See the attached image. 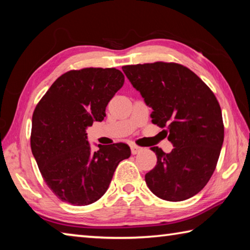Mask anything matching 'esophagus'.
<instances>
[{
  "instance_id": "34e87169",
  "label": "esophagus",
  "mask_w": 250,
  "mask_h": 250,
  "mask_svg": "<svg viewBox=\"0 0 250 250\" xmlns=\"http://www.w3.org/2000/svg\"><path fill=\"white\" fill-rule=\"evenodd\" d=\"M141 150H142L141 146H135V145L131 146V152H132V154H137V153H139V152H140Z\"/></svg>"
}]
</instances>
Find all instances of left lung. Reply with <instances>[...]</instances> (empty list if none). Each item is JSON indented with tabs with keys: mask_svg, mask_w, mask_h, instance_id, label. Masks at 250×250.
Segmentation results:
<instances>
[{
	"mask_svg": "<svg viewBox=\"0 0 250 250\" xmlns=\"http://www.w3.org/2000/svg\"><path fill=\"white\" fill-rule=\"evenodd\" d=\"M153 109L152 122L167 128L170 153L158 146L156 166L146 174L151 192L180 202L202 191L213 175L224 141L222 110L214 92L191 69L176 62H155L122 67Z\"/></svg>",
	"mask_w": 250,
	"mask_h": 250,
	"instance_id": "8db88e82",
	"label": "left lung"
}]
</instances>
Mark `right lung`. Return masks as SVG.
<instances>
[{
	"mask_svg": "<svg viewBox=\"0 0 250 250\" xmlns=\"http://www.w3.org/2000/svg\"><path fill=\"white\" fill-rule=\"evenodd\" d=\"M116 68L69 70L58 77L37 104L32 118L31 149L48 188L62 202L84 206L98 201L131 150L125 143L87 141V126L103 121L105 107L124 86Z\"/></svg>",
	"mask_w": 250,
	"mask_h": 250,
	"instance_id": "obj_1",
	"label": "right lung"
}]
</instances>
